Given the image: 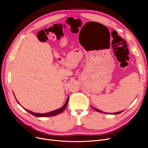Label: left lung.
I'll return each mask as SVG.
<instances>
[{
	"label": "left lung",
	"instance_id": "8db88e82",
	"mask_svg": "<svg viewBox=\"0 0 148 148\" xmlns=\"http://www.w3.org/2000/svg\"><path fill=\"white\" fill-rule=\"evenodd\" d=\"M92 108H94V110H95L97 112H101V113H104V112H102V111H101V110H98V109H97V108H94V107L93 106H92ZM123 111H121V112H116V113H111V114H119V113H122ZM109 114H110V113H109Z\"/></svg>",
	"mask_w": 148,
	"mask_h": 148
}]
</instances>
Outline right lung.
<instances>
[{
	"mask_svg": "<svg viewBox=\"0 0 148 148\" xmlns=\"http://www.w3.org/2000/svg\"><path fill=\"white\" fill-rule=\"evenodd\" d=\"M15 97V96H14ZM68 99H69V97L67 98V99H66V101L65 103V104L62 106L61 108H59V109H57L56 110H54L53 112H49V113H44V114H41V113H34L32 112L31 111H29V110H27L26 109H25L29 113H30L31 114H32L35 116H36V117H49V116H55L56 114H60V113H62V112H63L67 106V104H68ZM17 103H18V102L17 101ZM19 104V103H18Z\"/></svg>",
	"mask_w": 148,
	"mask_h": 148,
	"instance_id": "obj_1",
	"label": "right lung"
}]
</instances>
